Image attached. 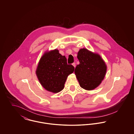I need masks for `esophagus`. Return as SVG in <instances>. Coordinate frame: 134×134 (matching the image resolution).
<instances>
[{"mask_svg": "<svg viewBox=\"0 0 134 134\" xmlns=\"http://www.w3.org/2000/svg\"><path fill=\"white\" fill-rule=\"evenodd\" d=\"M72 65H73L74 67H75V66H76V65H75V63H72Z\"/></svg>", "mask_w": 134, "mask_h": 134, "instance_id": "obj_1", "label": "esophagus"}]
</instances>
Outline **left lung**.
Listing matches in <instances>:
<instances>
[{"instance_id":"obj_1","label":"left lung","mask_w":134,"mask_h":134,"mask_svg":"<svg viewBox=\"0 0 134 134\" xmlns=\"http://www.w3.org/2000/svg\"><path fill=\"white\" fill-rule=\"evenodd\" d=\"M77 58L80 63L75 69V74L83 89L91 90L102 82L107 71V66L100 56L81 49L78 53Z\"/></svg>"}]
</instances>
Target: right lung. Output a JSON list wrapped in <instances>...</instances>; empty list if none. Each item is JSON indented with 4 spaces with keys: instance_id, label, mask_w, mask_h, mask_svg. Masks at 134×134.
I'll list each match as a JSON object with an SVG mask.
<instances>
[{
    "instance_id": "obj_1",
    "label": "right lung",
    "mask_w": 134,
    "mask_h": 134,
    "mask_svg": "<svg viewBox=\"0 0 134 134\" xmlns=\"http://www.w3.org/2000/svg\"><path fill=\"white\" fill-rule=\"evenodd\" d=\"M74 67L68 64L67 59L54 50L45 53L41 58L36 74L43 87L49 91L57 93L64 88L68 76L74 72Z\"/></svg>"
}]
</instances>
